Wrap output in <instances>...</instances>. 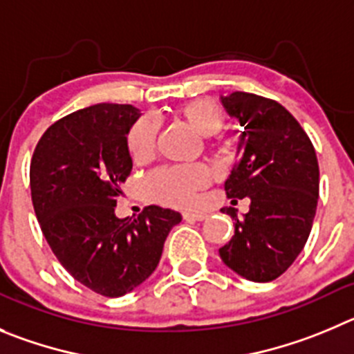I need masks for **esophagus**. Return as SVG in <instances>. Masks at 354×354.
Masks as SVG:
<instances>
[{"label":"esophagus","instance_id":"34e87169","mask_svg":"<svg viewBox=\"0 0 354 354\" xmlns=\"http://www.w3.org/2000/svg\"><path fill=\"white\" fill-rule=\"evenodd\" d=\"M207 214L203 213V211H185L183 213V218L185 220H196V222H201V220H204Z\"/></svg>","mask_w":354,"mask_h":354}]
</instances>
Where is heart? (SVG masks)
Segmentation results:
<instances>
[{"instance_id": "heart-1", "label": "heart", "mask_w": 354, "mask_h": 354, "mask_svg": "<svg viewBox=\"0 0 354 354\" xmlns=\"http://www.w3.org/2000/svg\"><path fill=\"white\" fill-rule=\"evenodd\" d=\"M181 117L188 125L204 138H211L222 131L225 118L220 108L209 101H194L185 104L180 110ZM158 122L147 115L132 125L127 136L129 153L134 162H145L153 155L157 141ZM209 181V173L201 164L190 166L162 167L147 178L145 185L155 201L169 206L188 207L196 203L197 192Z\"/></svg>"}]
</instances>
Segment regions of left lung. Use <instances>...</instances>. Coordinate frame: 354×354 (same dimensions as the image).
Here are the masks:
<instances>
[{"instance_id": "1", "label": "left lung", "mask_w": 354, "mask_h": 354, "mask_svg": "<svg viewBox=\"0 0 354 354\" xmlns=\"http://www.w3.org/2000/svg\"><path fill=\"white\" fill-rule=\"evenodd\" d=\"M220 101L243 127L236 166L225 181L227 197L234 203L250 199L243 218L234 207L222 209L236 229L220 257L248 281H272L295 262L311 232L318 158L304 129L279 102L248 92H232Z\"/></svg>"}]
</instances>
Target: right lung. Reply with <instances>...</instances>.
I'll list each match as a JSON object with an SVG mask.
<instances>
[{
  "instance_id": "obj_1",
  "label": "right lung",
  "mask_w": 354,
  "mask_h": 354,
  "mask_svg": "<svg viewBox=\"0 0 354 354\" xmlns=\"http://www.w3.org/2000/svg\"><path fill=\"white\" fill-rule=\"evenodd\" d=\"M131 104L101 102L52 124L32 153L31 199L41 232L66 270L104 297H122L158 266L178 211L145 207L115 214L132 169L127 134L140 118Z\"/></svg>"
}]
</instances>
